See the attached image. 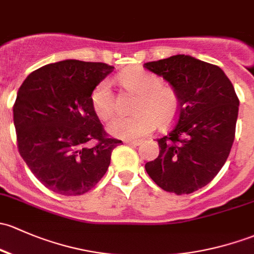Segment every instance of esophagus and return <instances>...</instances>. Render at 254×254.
Listing matches in <instances>:
<instances>
[{
  "label": "esophagus",
  "mask_w": 254,
  "mask_h": 254,
  "mask_svg": "<svg viewBox=\"0 0 254 254\" xmlns=\"http://www.w3.org/2000/svg\"><path fill=\"white\" fill-rule=\"evenodd\" d=\"M141 142H142L141 140H124V143H127V145H134V146H138Z\"/></svg>",
  "instance_id": "esophagus-1"
}]
</instances>
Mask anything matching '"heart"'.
I'll list each match as a JSON object with an SVG mask.
<instances>
[{
    "instance_id": "b5f03b06",
    "label": "heart",
    "mask_w": 254,
    "mask_h": 254,
    "mask_svg": "<svg viewBox=\"0 0 254 254\" xmlns=\"http://www.w3.org/2000/svg\"><path fill=\"white\" fill-rule=\"evenodd\" d=\"M125 89L137 93L135 111L131 117H116L107 125V131L119 138H136L153 131L157 123L162 127L170 124L176 116L178 101L175 93L162 86V80L154 74L137 69H129L119 75ZM91 105L101 119L113 114L114 101L111 82L102 80L91 93Z\"/></svg>"
}]
</instances>
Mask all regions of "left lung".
<instances>
[{"instance_id":"obj_1","label":"left lung","mask_w":254,"mask_h":254,"mask_svg":"<svg viewBox=\"0 0 254 254\" xmlns=\"http://www.w3.org/2000/svg\"><path fill=\"white\" fill-rule=\"evenodd\" d=\"M143 66L169 82L179 102L175 125L157 138L159 156L146 163V172L164 191L192 193L225 164L240 101L219 66L191 56H172Z\"/></svg>"}]
</instances>
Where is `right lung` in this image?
<instances>
[{
  "label": "right lung",
  "mask_w": 254,
  "mask_h": 254,
  "mask_svg": "<svg viewBox=\"0 0 254 254\" xmlns=\"http://www.w3.org/2000/svg\"><path fill=\"white\" fill-rule=\"evenodd\" d=\"M113 69L106 63L61 61L29 74L18 90L13 107L18 149L33 174L56 193L91 190L122 143L107 136L91 105L93 89ZM91 140L98 141L93 148Z\"/></svg>",
  "instance_id": "right-lung-1"
}]
</instances>
